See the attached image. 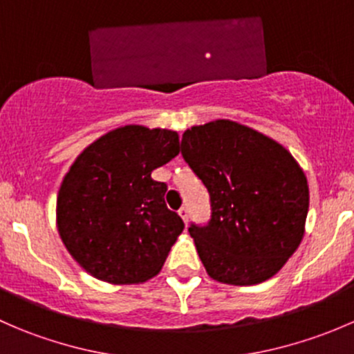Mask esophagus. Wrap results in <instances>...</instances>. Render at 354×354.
<instances>
[{
  "label": "esophagus",
  "mask_w": 354,
  "mask_h": 354,
  "mask_svg": "<svg viewBox=\"0 0 354 354\" xmlns=\"http://www.w3.org/2000/svg\"><path fill=\"white\" fill-rule=\"evenodd\" d=\"M178 214H180L181 219H183L185 223H187V219H188V209H187V207H181V209L178 210Z\"/></svg>",
  "instance_id": "obj_1"
}]
</instances>
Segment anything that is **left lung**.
I'll use <instances>...</instances> for the list:
<instances>
[{
  "mask_svg": "<svg viewBox=\"0 0 354 354\" xmlns=\"http://www.w3.org/2000/svg\"><path fill=\"white\" fill-rule=\"evenodd\" d=\"M181 154L210 195L207 226L188 227L207 274L233 286L276 276L305 234L308 181L279 142L231 120L188 128Z\"/></svg>",
  "mask_w": 354,
  "mask_h": 354,
  "instance_id": "1",
  "label": "left lung"
}]
</instances>
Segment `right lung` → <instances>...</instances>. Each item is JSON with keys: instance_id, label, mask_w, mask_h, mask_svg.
<instances>
[{"instance_id": "1", "label": "right lung", "mask_w": 354, "mask_h": 354, "mask_svg": "<svg viewBox=\"0 0 354 354\" xmlns=\"http://www.w3.org/2000/svg\"><path fill=\"white\" fill-rule=\"evenodd\" d=\"M180 154L166 128L127 124L84 149L63 178L56 224L78 266L109 284H140L162 269L185 224L152 171Z\"/></svg>"}]
</instances>
